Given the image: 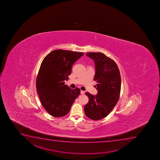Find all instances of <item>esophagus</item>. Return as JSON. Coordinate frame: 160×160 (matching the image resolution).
Instances as JSON below:
<instances>
[{
    "mask_svg": "<svg viewBox=\"0 0 160 160\" xmlns=\"http://www.w3.org/2000/svg\"><path fill=\"white\" fill-rule=\"evenodd\" d=\"M81 94H84L85 93V91H83V90H81Z\"/></svg>",
    "mask_w": 160,
    "mask_h": 160,
    "instance_id": "34e87169",
    "label": "esophagus"
}]
</instances>
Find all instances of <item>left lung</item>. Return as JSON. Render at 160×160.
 Listing matches in <instances>:
<instances>
[{
    "instance_id": "8db88e82",
    "label": "left lung",
    "mask_w": 160,
    "mask_h": 160,
    "mask_svg": "<svg viewBox=\"0 0 160 160\" xmlns=\"http://www.w3.org/2000/svg\"><path fill=\"white\" fill-rule=\"evenodd\" d=\"M87 56L94 60L98 94L95 96L89 92L85 94L89 102L84 108L85 114L89 118L100 120L107 116L120 96L121 77L120 72L114 60L101 52H88Z\"/></svg>"
}]
</instances>
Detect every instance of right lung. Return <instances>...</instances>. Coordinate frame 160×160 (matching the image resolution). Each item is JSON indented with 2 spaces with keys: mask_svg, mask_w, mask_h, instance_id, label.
I'll return each instance as SVG.
<instances>
[{
  "mask_svg": "<svg viewBox=\"0 0 160 160\" xmlns=\"http://www.w3.org/2000/svg\"><path fill=\"white\" fill-rule=\"evenodd\" d=\"M84 55L82 52L56 50L44 58L36 79L37 92L42 104L50 115L64 116L80 94L78 88L65 85L71 73L73 64Z\"/></svg>",
  "mask_w": 160,
  "mask_h": 160,
  "instance_id": "add662e5",
  "label": "right lung"
}]
</instances>
